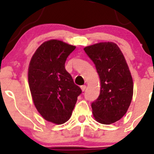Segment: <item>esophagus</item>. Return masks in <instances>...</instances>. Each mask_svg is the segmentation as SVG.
I'll use <instances>...</instances> for the list:
<instances>
[{
    "mask_svg": "<svg viewBox=\"0 0 154 154\" xmlns=\"http://www.w3.org/2000/svg\"><path fill=\"white\" fill-rule=\"evenodd\" d=\"M86 89V85H82L81 86V90H82V91H85Z\"/></svg>",
    "mask_w": 154,
    "mask_h": 154,
    "instance_id": "esophagus-1",
    "label": "esophagus"
}]
</instances>
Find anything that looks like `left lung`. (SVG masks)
<instances>
[{"instance_id":"obj_1","label":"left lung","mask_w":154,"mask_h":154,"mask_svg":"<svg viewBox=\"0 0 154 154\" xmlns=\"http://www.w3.org/2000/svg\"><path fill=\"white\" fill-rule=\"evenodd\" d=\"M100 77L98 98L91 104L95 120L114 123L126 114L133 95V82L128 63L118 45L112 42L94 44L84 48Z\"/></svg>"}]
</instances>
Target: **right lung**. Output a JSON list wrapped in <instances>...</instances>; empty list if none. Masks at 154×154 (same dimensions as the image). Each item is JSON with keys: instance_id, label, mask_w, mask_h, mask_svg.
Returning <instances> with one entry per match:
<instances>
[{"instance_id": "1", "label": "right lung", "mask_w": 154, "mask_h": 154, "mask_svg": "<svg viewBox=\"0 0 154 154\" xmlns=\"http://www.w3.org/2000/svg\"><path fill=\"white\" fill-rule=\"evenodd\" d=\"M75 46L58 40L45 42L32 57L28 82L33 102L47 121L61 125L68 121L82 90L65 69Z\"/></svg>"}]
</instances>
